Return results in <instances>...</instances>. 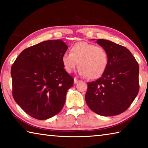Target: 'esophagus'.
<instances>
[{
	"instance_id": "1",
	"label": "esophagus",
	"mask_w": 148,
	"mask_h": 148,
	"mask_svg": "<svg viewBox=\"0 0 148 148\" xmlns=\"http://www.w3.org/2000/svg\"><path fill=\"white\" fill-rule=\"evenodd\" d=\"M78 82H79V79H77V77H74V83L77 84Z\"/></svg>"
}]
</instances>
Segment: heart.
I'll use <instances>...</instances> for the list:
<instances>
[{
  "label": "heart",
  "instance_id": "obj_1",
  "mask_svg": "<svg viewBox=\"0 0 148 148\" xmlns=\"http://www.w3.org/2000/svg\"><path fill=\"white\" fill-rule=\"evenodd\" d=\"M109 62L108 53L104 47L86 42H78L71 47V53L62 56L65 71L71 73L78 62L79 73L89 79H97L104 73Z\"/></svg>",
  "mask_w": 148,
  "mask_h": 148
}]
</instances>
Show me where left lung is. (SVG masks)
<instances>
[{"label": "left lung", "mask_w": 148, "mask_h": 148, "mask_svg": "<svg viewBox=\"0 0 148 148\" xmlns=\"http://www.w3.org/2000/svg\"><path fill=\"white\" fill-rule=\"evenodd\" d=\"M97 43L108 51L109 62L100 78L87 83L85 99L96 114L116 116L128 109L138 93L139 66L125 47L103 39Z\"/></svg>", "instance_id": "obj_1"}]
</instances>
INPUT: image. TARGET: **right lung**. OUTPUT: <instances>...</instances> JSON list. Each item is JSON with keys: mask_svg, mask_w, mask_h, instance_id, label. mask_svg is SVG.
Segmentation results:
<instances>
[{"mask_svg": "<svg viewBox=\"0 0 148 148\" xmlns=\"http://www.w3.org/2000/svg\"><path fill=\"white\" fill-rule=\"evenodd\" d=\"M67 49L61 40L44 41L24 49L14 61L12 95L30 116L47 119L63 108L66 92L74 84L62 63Z\"/></svg>", "mask_w": 148, "mask_h": 148, "instance_id": "obj_1", "label": "right lung"}]
</instances>
